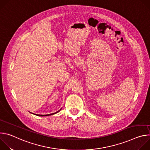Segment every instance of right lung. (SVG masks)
I'll return each instance as SVG.
<instances>
[{
    "label": "right lung",
    "mask_w": 150,
    "mask_h": 150,
    "mask_svg": "<svg viewBox=\"0 0 150 150\" xmlns=\"http://www.w3.org/2000/svg\"><path fill=\"white\" fill-rule=\"evenodd\" d=\"M61 109H60L59 111H57V112H56V113H52V114H49V115H37V116H50V115H54V114H56V113H58V112H59L60 110H61Z\"/></svg>",
    "instance_id": "obj_1"
}]
</instances>
